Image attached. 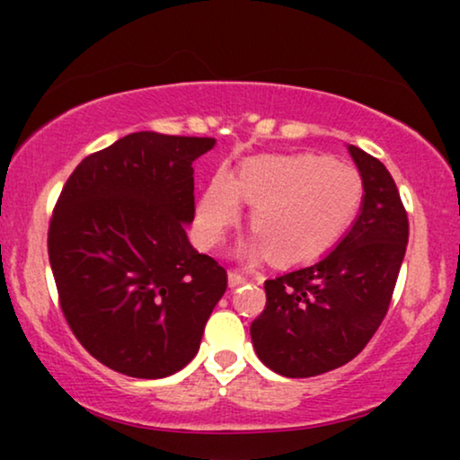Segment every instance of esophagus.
<instances>
[{"label": "esophagus", "instance_id": "34e87169", "mask_svg": "<svg viewBox=\"0 0 460 460\" xmlns=\"http://www.w3.org/2000/svg\"><path fill=\"white\" fill-rule=\"evenodd\" d=\"M246 281H248V279L244 277V274L229 272V288H240V285H244Z\"/></svg>", "mask_w": 460, "mask_h": 460}]
</instances>
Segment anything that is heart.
Segmentation results:
<instances>
[{"instance_id":"obj_1","label":"heart","mask_w":460,"mask_h":460,"mask_svg":"<svg viewBox=\"0 0 460 460\" xmlns=\"http://www.w3.org/2000/svg\"><path fill=\"white\" fill-rule=\"evenodd\" d=\"M240 199L252 205L257 234L242 255L270 252L272 261L296 266L326 255L346 235L361 209L363 181L355 168L311 153L252 157L234 179L218 172L205 188L197 208L205 244H218L237 223Z\"/></svg>"}]
</instances>
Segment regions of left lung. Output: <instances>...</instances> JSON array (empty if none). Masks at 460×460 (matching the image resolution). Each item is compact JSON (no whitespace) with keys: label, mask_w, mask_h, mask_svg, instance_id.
<instances>
[{"label":"left lung","mask_w":460,"mask_h":460,"mask_svg":"<svg viewBox=\"0 0 460 460\" xmlns=\"http://www.w3.org/2000/svg\"><path fill=\"white\" fill-rule=\"evenodd\" d=\"M363 179L361 212L331 252L309 266L268 279L266 309L251 337L263 366L309 378L352 361L392 303L409 218L385 164L348 146Z\"/></svg>","instance_id":"1"}]
</instances>
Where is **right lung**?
I'll return each instance as SVG.
<instances>
[{"label": "right lung", "mask_w": 460, "mask_h": 460, "mask_svg": "<svg viewBox=\"0 0 460 460\" xmlns=\"http://www.w3.org/2000/svg\"><path fill=\"white\" fill-rule=\"evenodd\" d=\"M214 138L136 131L62 188L47 248L73 335L114 372L164 378L199 352L226 270L194 251L192 162Z\"/></svg>", "instance_id": "add662e5"}]
</instances>
